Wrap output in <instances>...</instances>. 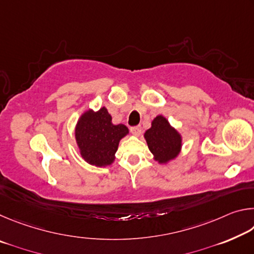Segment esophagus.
Wrapping results in <instances>:
<instances>
[{
	"label": "esophagus",
	"instance_id": "esophagus-1",
	"mask_svg": "<svg viewBox=\"0 0 254 254\" xmlns=\"http://www.w3.org/2000/svg\"><path fill=\"white\" fill-rule=\"evenodd\" d=\"M131 133L133 135H135V136H139L140 134H141V127H139V126H136V127H132L131 128Z\"/></svg>",
	"mask_w": 254,
	"mask_h": 254
}]
</instances>
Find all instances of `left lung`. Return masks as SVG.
<instances>
[{
  "label": "left lung",
  "mask_w": 254,
  "mask_h": 254,
  "mask_svg": "<svg viewBox=\"0 0 254 254\" xmlns=\"http://www.w3.org/2000/svg\"><path fill=\"white\" fill-rule=\"evenodd\" d=\"M144 139L154 160L159 163L174 160L182 150V135L162 115L153 119L151 127L144 133Z\"/></svg>",
  "instance_id": "1"
}]
</instances>
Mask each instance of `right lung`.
I'll use <instances>...</instances> for the list:
<instances>
[{"label": "right lung", "instance_id": "1", "mask_svg": "<svg viewBox=\"0 0 254 254\" xmlns=\"http://www.w3.org/2000/svg\"><path fill=\"white\" fill-rule=\"evenodd\" d=\"M127 133L128 128L124 124L112 123L111 114L104 106L96 112H84L75 127L81 158L96 167H106L114 162L120 140Z\"/></svg>", "mask_w": 254, "mask_h": 254}]
</instances>
